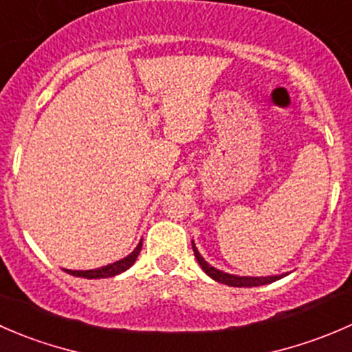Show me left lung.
Returning a JSON list of instances; mask_svg holds the SVG:
<instances>
[{
	"label": "left lung",
	"instance_id": "obj_1",
	"mask_svg": "<svg viewBox=\"0 0 352 352\" xmlns=\"http://www.w3.org/2000/svg\"><path fill=\"white\" fill-rule=\"evenodd\" d=\"M191 246H193L195 258H197V262L200 263V267L204 269V272L207 274L208 277H212L214 280H217V283L226 284V286L256 287V286H263V284L276 283V280L283 279L284 276H287V274H280V276H269V277H241V276H232V274H226V272H222V270L212 267L210 263L205 262V258L200 255V253H198L197 246H195L193 241H191Z\"/></svg>",
	"mask_w": 352,
	"mask_h": 352
}]
</instances>
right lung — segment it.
<instances>
[{
  "label": "right lung",
  "mask_w": 352,
  "mask_h": 352,
  "mask_svg": "<svg viewBox=\"0 0 352 352\" xmlns=\"http://www.w3.org/2000/svg\"><path fill=\"white\" fill-rule=\"evenodd\" d=\"M140 250H142V241L138 243L137 248H135L130 255L124 256V258H121V260H118V262L109 263V265L99 267V269H94V270H68V269H65V272H68L69 276L83 277V279H106V277H114V276H118V274L128 270L131 265H133L135 260H137V256H138V253H140Z\"/></svg>",
  "instance_id": "add662e5"
}]
</instances>
